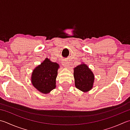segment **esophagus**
Segmentation results:
<instances>
[{
	"label": "esophagus",
	"instance_id": "esophagus-1",
	"mask_svg": "<svg viewBox=\"0 0 130 130\" xmlns=\"http://www.w3.org/2000/svg\"><path fill=\"white\" fill-rule=\"evenodd\" d=\"M62 65L65 66V67H68V65H69V63L67 61H62Z\"/></svg>",
	"mask_w": 130,
	"mask_h": 130
}]
</instances>
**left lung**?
I'll return each instance as SVG.
<instances>
[{
  "label": "left lung",
  "mask_w": 130,
  "mask_h": 130,
  "mask_svg": "<svg viewBox=\"0 0 130 130\" xmlns=\"http://www.w3.org/2000/svg\"><path fill=\"white\" fill-rule=\"evenodd\" d=\"M75 86L84 92H88L93 87L95 77L86 64L82 63L74 69Z\"/></svg>",
  "instance_id": "obj_1"
}]
</instances>
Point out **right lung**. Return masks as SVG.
I'll list each match as a JSON object with an SVG mask.
<instances>
[{
	"mask_svg": "<svg viewBox=\"0 0 130 130\" xmlns=\"http://www.w3.org/2000/svg\"><path fill=\"white\" fill-rule=\"evenodd\" d=\"M59 65L46 58L35 68L31 75L33 86L42 93L47 94L56 88V79Z\"/></svg>",
	"mask_w": 130,
	"mask_h": 130,
	"instance_id": "obj_1",
	"label": "right lung"
}]
</instances>
